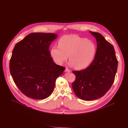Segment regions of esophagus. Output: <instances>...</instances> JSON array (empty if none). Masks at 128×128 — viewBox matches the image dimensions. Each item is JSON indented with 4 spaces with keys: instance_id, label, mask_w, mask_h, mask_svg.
<instances>
[{
    "instance_id": "1",
    "label": "esophagus",
    "mask_w": 128,
    "mask_h": 128,
    "mask_svg": "<svg viewBox=\"0 0 128 128\" xmlns=\"http://www.w3.org/2000/svg\"><path fill=\"white\" fill-rule=\"evenodd\" d=\"M65 72H70V70H69L68 68H66L65 70Z\"/></svg>"
}]
</instances>
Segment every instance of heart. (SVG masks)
<instances>
[{
  "label": "heart",
  "mask_w": 128,
  "mask_h": 128,
  "mask_svg": "<svg viewBox=\"0 0 128 128\" xmlns=\"http://www.w3.org/2000/svg\"><path fill=\"white\" fill-rule=\"evenodd\" d=\"M58 46L50 49V54L58 65L63 64L69 58L70 65L74 69L83 70L92 62L96 47L87 38L77 35L64 36L60 38Z\"/></svg>",
  "instance_id": "heart-1"
}]
</instances>
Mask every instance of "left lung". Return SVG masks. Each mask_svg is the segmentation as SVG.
Instances as JSON below:
<instances>
[{"label": "left lung", "mask_w": 128, "mask_h": 128, "mask_svg": "<svg viewBox=\"0 0 128 128\" xmlns=\"http://www.w3.org/2000/svg\"><path fill=\"white\" fill-rule=\"evenodd\" d=\"M97 40L95 58L85 70L72 71L76 79L72 88L82 100H92L104 96L114 82L118 61L113 46L100 33L90 31Z\"/></svg>", "instance_id": "obj_1"}]
</instances>
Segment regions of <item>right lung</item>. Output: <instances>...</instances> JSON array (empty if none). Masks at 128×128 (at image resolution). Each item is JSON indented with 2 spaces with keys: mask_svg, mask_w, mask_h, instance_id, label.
I'll list each match as a JSON object with an SVG mask.
<instances>
[{
  "mask_svg": "<svg viewBox=\"0 0 128 128\" xmlns=\"http://www.w3.org/2000/svg\"><path fill=\"white\" fill-rule=\"evenodd\" d=\"M54 33H32L16 43L10 62V71L19 90L28 97L44 99L52 94L56 81L65 68L50 56L49 46Z\"/></svg>",
  "mask_w": 128,
  "mask_h": 128,
  "instance_id": "obj_1",
  "label": "right lung"
}]
</instances>
